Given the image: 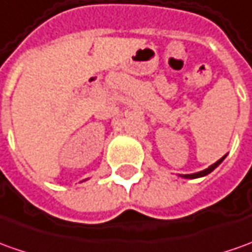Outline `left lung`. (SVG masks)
I'll use <instances>...</instances> for the list:
<instances>
[{
    "label": "left lung",
    "instance_id": "left-lung-1",
    "mask_svg": "<svg viewBox=\"0 0 252 252\" xmlns=\"http://www.w3.org/2000/svg\"><path fill=\"white\" fill-rule=\"evenodd\" d=\"M225 157H226V155L223 156L222 158H220V160H218L217 162H214L212 165H210L208 168L203 169V171H198V172H194V174H179V176H181V178H185V179H196V178H203V176L208 175L210 172H212L214 169L217 168V167L220 165V162L225 160Z\"/></svg>",
    "mask_w": 252,
    "mask_h": 252
}]
</instances>
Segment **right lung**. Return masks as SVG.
Segmentation results:
<instances>
[{
    "mask_svg": "<svg viewBox=\"0 0 252 252\" xmlns=\"http://www.w3.org/2000/svg\"><path fill=\"white\" fill-rule=\"evenodd\" d=\"M81 182H84V181H81Z\"/></svg>",
    "mask_w": 252,
    "mask_h": 252,
    "instance_id": "right-lung-1",
    "label": "right lung"
}]
</instances>
